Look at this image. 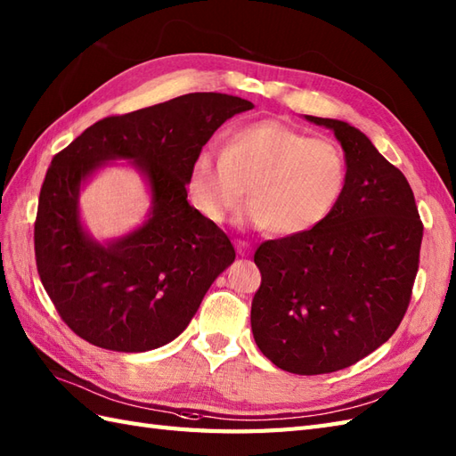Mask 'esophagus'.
<instances>
[{
	"instance_id": "1",
	"label": "esophagus",
	"mask_w": 456,
	"mask_h": 456,
	"mask_svg": "<svg viewBox=\"0 0 456 456\" xmlns=\"http://www.w3.org/2000/svg\"><path fill=\"white\" fill-rule=\"evenodd\" d=\"M236 248H238V253H240V255H248L249 249H251L248 241H236Z\"/></svg>"
}]
</instances>
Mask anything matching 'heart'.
I'll return each instance as SVG.
<instances>
[{"mask_svg": "<svg viewBox=\"0 0 456 456\" xmlns=\"http://www.w3.org/2000/svg\"><path fill=\"white\" fill-rule=\"evenodd\" d=\"M346 182L348 164L335 142L309 137L279 119H261L232 131L222 152L199 151L187 174V191L199 215L226 224L249 185L253 224L296 236L330 216Z\"/></svg>", "mask_w": 456, "mask_h": 456, "instance_id": "b5f03b06", "label": "heart"}]
</instances>
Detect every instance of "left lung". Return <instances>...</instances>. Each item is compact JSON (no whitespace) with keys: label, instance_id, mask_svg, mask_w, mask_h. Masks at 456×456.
Here are the masks:
<instances>
[{"label":"left lung","instance_id":"8db88e82","mask_svg":"<svg viewBox=\"0 0 456 456\" xmlns=\"http://www.w3.org/2000/svg\"><path fill=\"white\" fill-rule=\"evenodd\" d=\"M305 119L335 133L348 164L346 190L319 226L255 251L261 286L251 330L276 368L321 375L393 337L412 296L424 226L404 174L360 129Z\"/></svg>","mask_w":456,"mask_h":456}]
</instances>
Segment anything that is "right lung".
I'll return each instance as SVG.
<instances>
[{"instance_id": "1", "label": "right lung", "mask_w": 456, "mask_h": 456, "mask_svg": "<svg viewBox=\"0 0 456 456\" xmlns=\"http://www.w3.org/2000/svg\"><path fill=\"white\" fill-rule=\"evenodd\" d=\"M253 104L191 93L112 116L53 157L35 222L40 281L68 327L94 346L147 352L180 337L216 276L234 263L228 236L187 203L191 160L213 133ZM124 159L148 182V220L98 242L83 226L80 187Z\"/></svg>"}]
</instances>
